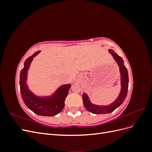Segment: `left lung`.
Instances as JSON below:
<instances>
[{"mask_svg": "<svg viewBox=\"0 0 152 152\" xmlns=\"http://www.w3.org/2000/svg\"><path fill=\"white\" fill-rule=\"evenodd\" d=\"M109 53L111 54L115 60L116 61L120 68V72L121 75V91L119 94L117 99L107 106H100L96 105L92 103L86 93H84L82 95V99H83V103L86 108L89 112L94 113V114H104L109 113L113 112L115 110L118 108L125 99L128 91V86H129V77L128 72L126 67L124 64V61L122 58L119 56L118 55L115 53L112 49H109Z\"/></svg>", "mask_w": 152, "mask_h": 152, "instance_id": "8db88e82", "label": "left lung"}]
</instances>
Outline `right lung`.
I'll use <instances>...</instances> for the list:
<instances>
[{
	"label": "right lung",
	"mask_w": 152,
	"mask_h": 152,
	"mask_svg": "<svg viewBox=\"0 0 152 152\" xmlns=\"http://www.w3.org/2000/svg\"><path fill=\"white\" fill-rule=\"evenodd\" d=\"M39 53L40 50L27 58L24 63V68L21 70L20 85L21 98L26 107L38 115L54 116L63 109L71 84L60 86L51 96L39 97L32 93L26 84L27 72L34 58Z\"/></svg>",
	"instance_id": "add662e5"
}]
</instances>
